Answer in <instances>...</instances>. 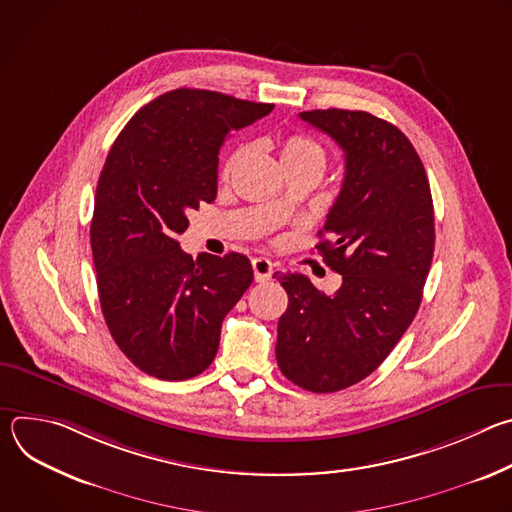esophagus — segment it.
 Wrapping results in <instances>:
<instances>
[{"mask_svg": "<svg viewBox=\"0 0 512 512\" xmlns=\"http://www.w3.org/2000/svg\"><path fill=\"white\" fill-rule=\"evenodd\" d=\"M251 267H253V275H255L257 283H263V281L271 279V275H273V263L265 257H255L251 261Z\"/></svg>", "mask_w": 512, "mask_h": 512, "instance_id": "34e87169", "label": "esophagus"}]
</instances>
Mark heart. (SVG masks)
<instances>
[{"instance_id":"b5f03b06","label":"heart","mask_w":512,"mask_h":512,"mask_svg":"<svg viewBox=\"0 0 512 512\" xmlns=\"http://www.w3.org/2000/svg\"><path fill=\"white\" fill-rule=\"evenodd\" d=\"M247 156V148H239L235 150L223 168V176L229 178L233 174V170L241 164V160ZM279 158L283 168L287 166H300V164H314L318 168H324L326 162V154L320 143H316L312 137L302 135V133H291L287 135L281 145H279Z\"/></svg>"}]
</instances>
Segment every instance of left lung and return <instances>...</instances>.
I'll list each match as a JSON object with an SVG mask.
<instances>
[{"mask_svg": "<svg viewBox=\"0 0 512 512\" xmlns=\"http://www.w3.org/2000/svg\"><path fill=\"white\" fill-rule=\"evenodd\" d=\"M344 152V182L316 249L342 275L332 296L302 273H281V373L312 393L369 377L413 322L433 259V202L425 168L401 129L367 111L300 113ZM275 277V275H273Z\"/></svg>", "mask_w": 512, "mask_h": 512, "instance_id": "8db88e82", "label": "left lung"}]
</instances>
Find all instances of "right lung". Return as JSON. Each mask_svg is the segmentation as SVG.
<instances>
[{
	"label": "right lung",
	"mask_w": 512,
	"mask_h": 512,
	"mask_svg": "<svg viewBox=\"0 0 512 512\" xmlns=\"http://www.w3.org/2000/svg\"><path fill=\"white\" fill-rule=\"evenodd\" d=\"M273 105L176 89L141 107L105 160L91 223L99 302L121 352L164 381L200 375L221 326L253 281L241 253L196 259L180 249L188 212L216 198L227 135Z\"/></svg>",
	"instance_id": "1"
}]
</instances>
